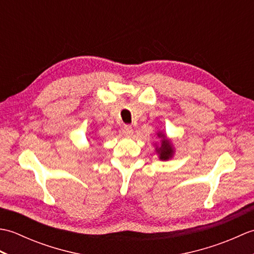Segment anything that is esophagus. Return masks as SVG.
I'll use <instances>...</instances> for the list:
<instances>
[{"instance_id": "esophagus-1", "label": "esophagus", "mask_w": 254, "mask_h": 254, "mask_svg": "<svg viewBox=\"0 0 254 254\" xmlns=\"http://www.w3.org/2000/svg\"><path fill=\"white\" fill-rule=\"evenodd\" d=\"M122 132L124 133V135H127V136H132L134 131H133V128H132V127H131V126H126V127H123Z\"/></svg>"}]
</instances>
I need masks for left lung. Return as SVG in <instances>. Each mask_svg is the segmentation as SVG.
I'll list each match as a JSON object with an SVG mask.
<instances>
[{
  "instance_id": "1",
  "label": "left lung",
  "mask_w": 254,
  "mask_h": 254,
  "mask_svg": "<svg viewBox=\"0 0 254 254\" xmlns=\"http://www.w3.org/2000/svg\"><path fill=\"white\" fill-rule=\"evenodd\" d=\"M157 137L160 138V145H156L155 144V152L158 155V158L160 160H169L175 155V147L174 144H172V141L170 138L167 137L165 133L163 131L157 132Z\"/></svg>"
}]
</instances>
